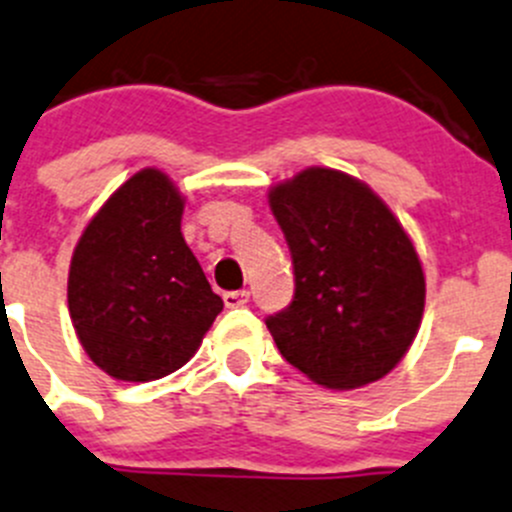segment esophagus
Masks as SVG:
<instances>
[{
  "label": "esophagus",
  "mask_w": 512,
  "mask_h": 512,
  "mask_svg": "<svg viewBox=\"0 0 512 512\" xmlns=\"http://www.w3.org/2000/svg\"><path fill=\"white\" fill-rule=\"evenodd\" d=\"M223 304H226L228 309L248 304V291H226V294H223Z\"/></svg>",
  "instance_id": "34e87169"
}]
</instances>
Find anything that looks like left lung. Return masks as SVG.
Instances as JSON below:
<instances>
[{"label": "left lung", "instance_id": "obj_1", "mask_svg": "<svg viewBox=\"0 0 512 512\" xmlns=\"http://www.w3.org/2000/svg\"><path fill=\"white\" fill-rule=\"evenodd\" d=\"M269 206L294 264V301L266 319L311 382L354 389L392 372L425 311L417 248L387 203L354 175L306 168L274 183Z\"/></svg>", "mask_w": 512, "mask_h": 512}]
</instances>
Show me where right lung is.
Segmentation results:
<instances>
[{
    "mask_svg": "<svg viewBox=\"0 0 512 512\" xmlns=\"http://www.w3.org/2000/svg\"><path fill=\"white\" fill-rule=\"evenodd\" d=\"M183 208L173 180L143 168L102 203L72 251V326L87 357L120 382L183 367L223 309L180 233Z\"/></svg>",
    "mask_w": 512,
    "mask_h": 512,
    "instance_id": "right-lung-1",
    "label": "right lung"
}]
</instances>
